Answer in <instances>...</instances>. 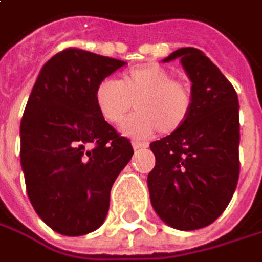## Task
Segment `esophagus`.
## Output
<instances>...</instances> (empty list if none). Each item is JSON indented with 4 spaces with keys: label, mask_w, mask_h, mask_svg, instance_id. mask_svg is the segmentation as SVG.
Segmentation results:
<instances>
[{
    "label": "esophagus",
    "mask_w": 262,
    "mask_h": 262,
    "mask_svg": "<svg viewBox=\"0 0 262 262\" xmlns=\"http://www.w3.org/2000/svg\"><path fill=\"white\" fill-rule=\"evenodd\" d=\"M132 146H134V149H135V150H140V149H146V147H147V143L134 141V143H132Z\"/></svg>",
    "instance_id": "obj_1"
}]
</instances>
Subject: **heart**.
Instances as JSON below:
<instances>
[{"label": "heart", "instance_id": "heart-1", "mask_svg": "<svg viewBox=\"0 0 262 262\" xmlns=\"http://www.w3.org/2000/svg\"><path fill=\"white\" fill-rule=\"evenodd\" d=\"M95 104L108 124H119L128 112L122 132L134 138H146L157 130L172 134L189 118L193 105L192 87L160 64H143L125 72L121 81L102 79L95 89Z\"/></svg>", "mask_w": 262, "mask_h": 262}]
</instances>
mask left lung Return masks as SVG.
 <instances>
[{
    "label": "left lung",
    "mask_w": 262,
    "mask_h": 262,
    "mask_svg": "<svg viewBox=\"0 0 262 262\" xmlns=\"http://www.w3.org/2000/svg\"><path fill=\"white\" fill-rule=\"evenodd\" d=\"M181 58L192 81L187 121L154 141L155 167L147 177L158 216L173 229L212 224L229 206L239 178V102L220 69L198 49L183 47L164 61Z\"/></svg>",
    "instance_id": "obj_1"
}]
</instances>
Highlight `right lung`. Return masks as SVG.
<instances>
[{
  "label": "right lung",
  "instance_id": "obj_1",
  "mask_svg": "<svg viewBox=\"0 0 262 262\" xmlns=\"http://www.w3.org/2000/svg\"><path fill=\"white\" fill-rule=\"evenodd\" d=\"M125 62L66 49L41 69L21 119V167L29 200L55 232L79 236L105 220L110 189L134 155L99 115L96 85Z\"/></svg>",
  "mask_w": 262,
  "mask_h": 262
}]
</instances>
